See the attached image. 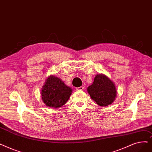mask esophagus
<instances>
[{"mask_svg": "<svg viewBox=\"0 0 152 152\" xmlns=\"http://www.w3.org/2000/svg\"><path fill=\"white\" fill-rule=\"evenodd\" d=\"M84 89V87L83 86H81V87H78V88H76V91H83V89Z\"/></svg>", "mask_w": 152, "mask_h": 152, "instance_id": "1", "label": "esophagus"}]
</instances>
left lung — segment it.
<instances>
[{"instance_id":"obj_1","label":"left lung","mask_w":152,"mask_h":152,"mask_svg":"<svg viewBox=\"0 0 152 152\" xmlns=\"http://www.w3.org/2000/svg\"><path fill=\"white\" fill-rule=\"evenodd\" d=\"M92 100L102 107L111 104L117 95L115 84L103 74L97 75L94 82L87 89Z\"/></svg>"}]
</instances>
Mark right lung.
Listing matches in <instances>:
<instances>
[{
    "instance_id": "right-lung-1",
    "label": "right lung",
    "mask_w": 152,
    "mask_h": 152,
    "mask_svg": "<svg viewBox=\"0 0 152 152\" xmlns=\"http://www.w3.org/2000/svg\"><path fill=\"white\" fill-rule=\"evenodd\" d=\"M72 89L58 77L50 75L41 91L42 99L45 105L53 108L62 107L72 93Z\"/></svg>"
}]
</instances>
